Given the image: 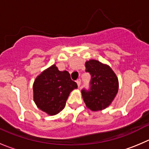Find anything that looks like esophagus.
I'll return each mask as SVG.
<instances>
[{
    "label": "esophagus",
    "mask_w": 149,
    "mask_h": 149,
    "mask_svg": "<svg viewBox=\"0 0 149 149\" xmlns=\"http://www.w3.org/2000/svg\"><path fill=\"white\" fill-rule=\"evenodd\" d=\"M77 86H78V87H80V83H81V80H80V79H77Z\"/></svg>",
    "instance_id": "obj_1"
}]
</instances>
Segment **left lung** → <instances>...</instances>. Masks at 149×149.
Masks as SVG:
<instances>
[{"instance_id": "8db88e82", "label": "left lung", "mask_w": 149, "mask_h": 149, "mask_svg": "<svg viewBox=\"0 0 149 149\" xmlns=\"http://www.w3.org/2000/svg\"><path fill=\"white\" fill-rule=\"evenodd\" d=\"M86 72L91 76L90 88L81 91L86 107L93 111L104 110L118 93V78L110 66L97 60L86 61Z\"/></svg>"}]
</instances>
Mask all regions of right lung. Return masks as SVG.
<instances>
[{"instance_id": "right-lung-1", "label": "right lung", "mask_w": 149, "mask_h": 149, "mask_svg": "<svg viewBox=\"0 0 149 149\" xmlns=\"http://www.w3.org/2000/svg\"><path fill=\"white\" fill-rule=\"evenodd\" d=\"M77 88L67 71L61 72L52 65L38 76L33 86V100L36 106L48 115L60 113L66 105L69 95Z\"/></svg>"}]
</instances>
